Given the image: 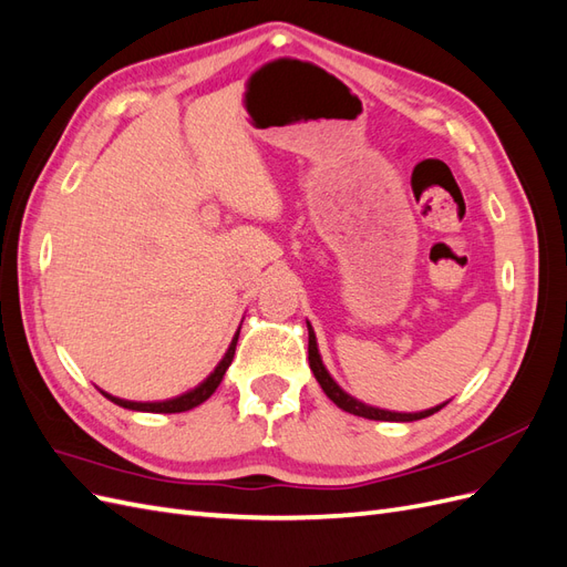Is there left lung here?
Returning a JSON list of instances; mask_svg holds the SVG:
<instances>
[{
  "label": "left lung",
  "instance_id": "obj_1",
  "mask_svg": "<svg viewBox=\"0 0 567 567\" xmlns=\"http://www.w3.org/2000/svg\"><path fill=\"white\" fill-rule=\"evenodd\" d=\"M307 329H310V348H307V352H310V369L315 373L317 383L321 385V390L326 392V398H329L338 409L348 411V414H354V416H362V419H371V421H394V423H409V421H421V419H427L433 416L435 411H440L447 402H442L433 409H425V411H416V414H400V411H388V409H379V406H369L364 402L354 400L352 394H348L346 390H342L333 379L329 369L323 367L321 362V354H319V348H317V336H315V329L310 326V321H307Z\"/></svg>",
  "mask_w": 567,
  "mask_h": 567
}]
</instances>
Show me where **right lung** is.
Returning a JSON list of instances; mask_svg holds the SVG:
<instances>
[{
    "mask_svg": "<svg viewBox=\"0 0 567 567\" xmlns=\"http://www.w3.org/2000/svg\"><path fill=\"white\" fill-rule=\"evenodd\" d=\"M238 333H241V326H238V331L234 333L231 338V346L229 350L225 352V357L219 359V364L215 367V371L205 379L203 383H198L194 390H188L184 394H179V398H173V400H165V402H130V400H120V398H113V394L104 392V398L111 400L113 404L123 406V409H132V411H148V414H179V411H188L194 409L198 404H203L205 400L210 398V394L219 388L221 379H225L227 369L231 367V359H234V352H236V342H238Z\"/></svg>",
    "mask_w": 567,
    "mask_h": 567,
    "instance_id": "obj_1",
    "label": "right lung"
}]
</instances>
